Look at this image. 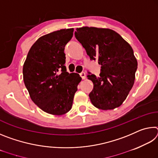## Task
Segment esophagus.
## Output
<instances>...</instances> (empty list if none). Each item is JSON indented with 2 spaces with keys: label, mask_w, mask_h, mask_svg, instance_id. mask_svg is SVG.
<instances>
[{
  "label": "esophagus",
  "mask_w": 158,
  "mask_h": 158,
  "mask_svg": "<svg viewBox=\"0 0 158 158\" xmlns=\"http://www.w3.org/2000/svg\"><path fill=\"white\" fill-rule=\"evenodd\" d=\"M80 77H81L82 79H85V73H84V72H82V73H80Z\"/></svg>",
  "instance_id": "esophagus-1"
}]
</instances>
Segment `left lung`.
Instances as JSON below:
<instances>
[{
    "label": "left lung",
    "mask_w": 158,
    "mask_h": 158,
    "mask_svg": "<svg viewBox=\"0 0 158 158\" xmlns=\"http://www.w3.org/2000/svg\"><path fill=\"white\" fill-rule=\"evenodd\" d=\"M75 37L90 60L101 65L99 77L89 73L93 83L89 94L95 107L114 109L122 105L135 83L137 61L132 48L118 33L109 28H77Z\"/></svg>",
    "instance_id": "obj_1"
}]
</instances>
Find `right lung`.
Here are the masks:
<instances>
[{
	"label": "right lung",
	"mask_w": 158,
	"mask_h": 158,
	"mask_svg": "<svg viewBox=\"0 0 158 158\" xmlns=\"http://www.w3.org/2000/svg\"><path fill=\"white\" fill-rule=\"evenodd\" d=\"M73 28L61 29L40 37L29 50L23 67V81L31 100L42 111L63 115L70 110L79 74L68 73L64 49Z\"/></svg>",
	"instance_id": "right-lung-1"
}]
</instances>
